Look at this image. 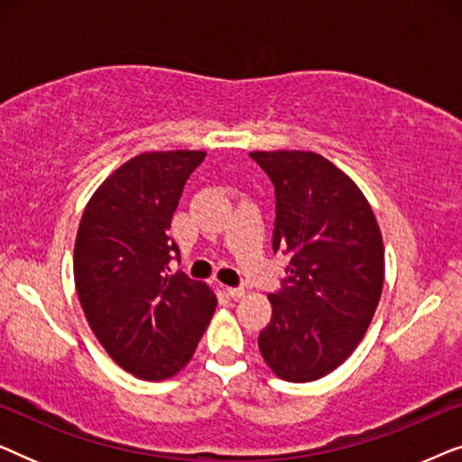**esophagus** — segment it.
<instances>
[{"instance_id":"esophagus-1","label":"esophagus","mask_w":462,"mask_h":462,"mask_svg":"<svg viewBox=\"0 0 462 462\" xmlns=\"http://www.w3.org/2000/svg\"><path fill=\"white\" fill-rule=\"evenodd\" d=\"M226 294H229L231 296V299H242V296L245 294L244 292V288H226Z\"/></svg>"}]
</instances>
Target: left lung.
Returning <instances> with one entry per match:
<instances>
[{
    "label": "left lung",
    "instance_id": "8db88e82",
    "mask_svg": "<svg viewBox=\"0 0 462 462\" xmlns=\"http://www.w3.org/2000/svg\"><path fill=\"white\" fill-rule=\"evenodd\" d=\"M275 187L273 250L290 256L258 349L288 383L330 374L364 338L384 280L376 217L359 187L313 151H252Z\"/></svg>",
    "mask_w": 462,
    "mask_h": 462
}]
</instances>
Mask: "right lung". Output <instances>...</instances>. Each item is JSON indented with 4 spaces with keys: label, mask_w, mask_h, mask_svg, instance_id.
<instances>
[{
    "label": "right lung",
    "mask_w": 462,
    "mask_h": 462,
    "mask_svg": "<svg viewBox=\"0 0 462 462\" xmlns=\"http://www.w3.org/2000/svg\"><path fill=\"white\" fill-rule=\"evenodd\" d=\"M204 151H151L119 166L88 201L75 239V288L113 362L143 381H166L193 357L217 296L170 261V223Z\"/></svg>",
    "instance_id": "1"
}]
</instances>
